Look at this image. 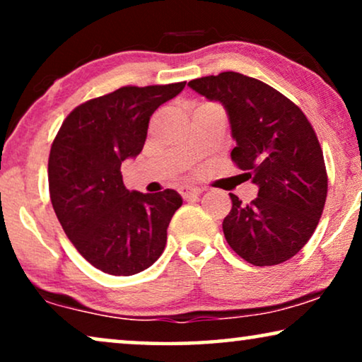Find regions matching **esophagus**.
<instances>
[{"label": "esophagus", "mask_w": 362, "mask_h": 362, "mask_svg": "<svg viewBox=\"0 0 362 362\" xmlns=\"http://www.w3.org/2000/svg\"><path fill=\"white\" fill-rule=\"evenodd\" d=\"M180 192H181L182 199L191 201V199H196V197L202 192V189H201V187H196V186H181Z\"/></svg>", "instance_id": "obj_1"}]
</instances>
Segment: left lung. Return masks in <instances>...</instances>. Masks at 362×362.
Here are the masks:
<instances>
[{"label": "left lung", "instance_id": "left-lung-1", "mask_svg": "<svg viewBox=\"0 0 362 362\" xmlns=\"http://www.w3.org/2000/svg\"><path fill=\"white\" fill-rule=\"evenodd\" d=\"M187 86L224 105L235 140L232 161L259 186L250 204L230 194L222 222L227 244L257 267L291 259L313 235L328 192L323 151L308 118L274 87L239 72Z\"/></svg>", "mask_w": 362, "mask_h": 362}]
</instances>
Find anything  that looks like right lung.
Returning <instances> with one entry per match:
<instances>
[{
    "mask_svg": "<svg viewBox=\"0 0 362 362\" xmlns=\"http://www.w3.org/2000/svg\"><path fill=\"white\" fill-rule=\"evenodd\" d=\"M186 82L122 87L74 108L49 155V194L64 232L88 264L135 275L160 259L182 204L175 189L128 191L122 163L141 153L150 117Z\"/></svg>",
    "mask_w": 362,
    "mask_h": 362,
    "instance_id": "add662e5",
    "label": "right lung"
}]
</instances>
